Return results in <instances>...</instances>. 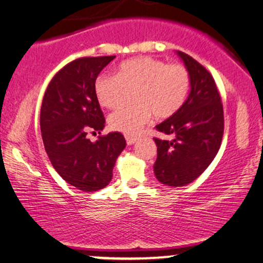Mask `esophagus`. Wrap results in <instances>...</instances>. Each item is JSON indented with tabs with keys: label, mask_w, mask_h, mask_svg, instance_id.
I'll return each instance as SVG.
<instances>
[{
	"label": "esophagus",
	"mask_w": 263,
	"mask_h": 263,
	"mask_svg": "<svg viewBox=\"0 0 263 263\" xmlns=\"http://www.w3.org/2000/svg\"><path fill=\"white\" fill-rule=\"evenodd\" d=\"M126 142H127L128 145L135 144L137 142V137H134V136H126Z\"/></svg>",
	"instance_id": "34e87169"
}]
</instances>
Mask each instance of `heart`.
<instances>
[{
  "instance_id": "obj_1",
  "label": "heart",
  "mask_w": 263,
  "mask_h": 263,
  "mask_svg": "<svg viewBox=\"0 0 263 263\" xmlns=\"http://www.w3.org/2000/svg\"><path fill=\"white\" fill-rule=\"evenodd\" d=\"M189 88L190 76L182 65H167L149 56L126 60L119 65L116 76L103 73L94 82L98 103L106 109L118 106L126 89H136L135 104L120 106L107 120L114 131L132 136L149 122L153 114L163 120L178 112Z\"/></svg>"
}]
</instances>
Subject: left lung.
<instances>
[{
  "mask_svg": "<svg viewBox=\"0 0 263 263\" xmlns=\"http://www.w3.org/2000/svg\"><path fill=\"white\" fill-rule=\"evenodd\" d=\"M190 76V93L180 110L156 126L174 140L154 138V174L166 186H185L196 180L217 156L224 132L223 104L210 72L187 53L176 51Z\"/></svg>",
  "mask_w": 263,
  "mask_h": 263,
  "instance_id": "left-lung-1",
  "label": "left lung"
}]
</instances>
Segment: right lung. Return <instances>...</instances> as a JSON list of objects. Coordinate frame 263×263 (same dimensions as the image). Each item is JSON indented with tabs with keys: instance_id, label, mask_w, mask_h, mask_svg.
<instances>
[{
	"instance_id": "1",
	"label": "right lung",
	"mask_w": 263,
	"mask_h": 263,
	"mask_svg": "<svg viewBox=\"0 0 263 263\" xmlns=\"http://www.w3.org/2000/svg\"><path fill=\"white\" fill-rule=\"evenodd\" d=\"M114 59L82 58L69 62L53 76L41 104L40 129L47 157L59 175L81 191L105 187L126 147L120 132L99 136L96 142L87 137L88 132L100 134L105 126L94 82Z\"/></svg>"
}]
</instances>
